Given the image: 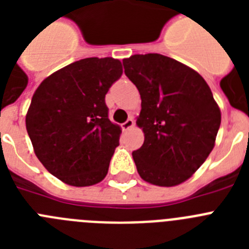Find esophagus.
Listing matches in <instances>:
<instances>
[{
  "mask_svg": "<svg viewBox=\"0 0 249 249\" xmlns=\"http://www.w3.org/2000/svg\"><path fill=\"white\" fill-rule=\"evenodd\" d=\"M133 124H135V121H133V118H128L126 122L122 123V129L123 131H128L129 128H132V127H133Z\"/></svg>",
  "mask_w": 249,
  "mask_h": 249,
  "instance_id": "obj_1",
  "label": "esophagus"
}]
</instances>
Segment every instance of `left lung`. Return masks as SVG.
<instances>
[{"instance_id":"obj_1","label":"left lung","mask_w":249,"mask_h":249,"mask_svg":"<svg viewBox=\"0 0 249 249\" xmlns=\"http://www.w3.org/2000/svg\"><path fill=\"white\" fill-rule=\"evenodd\" d=\"M124 73L141 94L137 126L144 142L132 152L141 178L156 186L187 181L214 147L221 111L203 77L160 53L123 59Z\"/></svg>"}]
</instances>
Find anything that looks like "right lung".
<instances>
[{"mask_svg":"<svg viewBox=\"0 0 249 249\" xmlns=\"http://www.w3.org/2000/svg\"><path fill=\"white\" fill-rule=\"evenodd\" d=\"M122 72L118 59L89 57L48 76L35 92L26 114L35 153L70 186H92L108 172L121 127L109 121L105 97Z\"/></svg>","mask_w":249,"mask_h":249,"instance_id":"right-lung-1","label":"right lung"}]
</instances>
